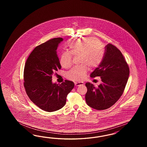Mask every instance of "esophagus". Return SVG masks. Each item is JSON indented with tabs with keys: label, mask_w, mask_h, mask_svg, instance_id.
<instances>
[{
	"label": "esophagus",
	"mask_w": 147,
	"mask_h": 147,
	"mask_svg": "<svg viewBox=\"0 0 147 147\" xmlns=\"http://www.w3.org/2000/svg\"><path fill=\"white\" fill-rule=\"evenodd\" d=\"M84 84L83 82H75V86H79L80 85H82Z\"/></svg>",
	"instance_id": "esophagus-1"
}]
</instances>
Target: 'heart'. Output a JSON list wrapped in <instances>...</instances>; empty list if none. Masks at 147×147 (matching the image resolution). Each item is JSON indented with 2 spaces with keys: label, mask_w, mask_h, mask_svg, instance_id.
I'll return each mask as SVG.
<instances>
[{
  "label": "heart",
  "mask_w": 147,
  "mask_h": 147,
  "mask_svg": "<svg viewBox=\"0 0 147 147\" xmlns=\"http://www.w3.org/2000/svg\"><path fill=\"white\" fill-rule=\"evenodd\" d=\"M69 52H63L60 58V63L64 68L72 65L73 56L79 57L81 65L74 67L67 73V78L74 81L83 80L90 69L98 67L102 62L105 51L98 40L93 38H83L72 41L68 45Z\"/></svg>",
  "instance_id": "1"
}]
</instances>
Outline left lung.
<instances>
[{"mask_svg":"<svg viewBox=\"0 0 147 147\" xmlns=\"http://www.w3.org/2000/svg\"><path fill=\"white\" fill-rule=\"evenodd\" d=\"M102 61L90 75L100 76L102 83L98 88L87 82L86 101L89 107L105 110L111 107L123 93L129 78V68L120 51L109 44L106 46Z\"/></svg>","mask_w":147,"mask_h":147,"instance_id":"1","label":"left lung"}]
</instances>
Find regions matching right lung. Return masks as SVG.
Listing matches in <instances>:
<instances>
[{"label": "right lung", "instance_id": "obj_1", "mask_svg": "<svg viewBox=\"0 0 147 147\" xmlns=\"http://www.w3.org/2000/svg\"><path fill=\"white\" fill-rule=\"evenodd\" d=\"M62 38L49 40L36 46L27 59L24 71V87L30 99L45 111L52 112L65 105L67 95L74 87L65 80L57 84L52 76L61 68L57 50Z\"/></svg>", "mask_w": 147, "mask_h": 147}]
</instances>
